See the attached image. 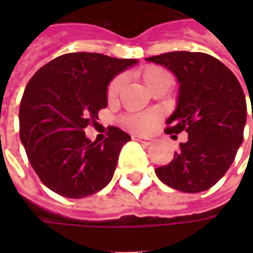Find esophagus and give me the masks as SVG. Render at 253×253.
<instances>
[{"instance_id": "1", "label": "esophagus", "mask_w": 253, "mask_h": 253, "mask_svg": "<svg viewBox=\"0 0 253 253\" xmlns=\"http://www.w3.org/2000/svg\"><path fill=\"white\" fill-rule=\"evenodd\" d=\"M132 139H135V141L141 142L142 145H145V146H149V145H152V139H148V138H142V136H133Z\"/></svg>"}]
</instances>
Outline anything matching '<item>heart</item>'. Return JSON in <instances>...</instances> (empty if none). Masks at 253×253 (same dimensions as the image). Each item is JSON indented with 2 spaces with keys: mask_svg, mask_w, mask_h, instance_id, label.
<instances>
[{
  "mask_svg": "<svg viewBox=\"0 0 253 253\" xmlns=\"http://www.w3.org/2000/svg\"><path fill=\"white\" fill-rule=\"evenodd\" d=\"M138 74H139V77L143 80V83L151 88L152 85L156 83L161 77L166 76L168 72L165 69L159 67V66L148 64V66L142 67ZM121 77L112 79L111 83L108 85V88H107V98H108V101H114L118 97V94L121 91ZM159 117L161 115L158 112H139V114H128V115H124L121 121L131 131L138 132V133H148L149 131H152V128L158 122Z\"/></svg>",
  "mask_w": 253,
  "mask_h": 253,
  "instance_id": "b5f03b06",
  "label": "heart"
}]
</instances>
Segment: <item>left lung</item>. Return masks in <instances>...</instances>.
Masks as SVG:
<instances>
[{
  "mask_svg": "<svg viewBox=\"0 0 253 253\" xmlns=\"http://www.w3.org/2000/svg\"><path fill=\"white\" fill-rule=\"evenodd\" d=\"M146 60L169 69L180 84L177 107L165 132L173 138L189 133L173 161L155 170L156 176L184 193L209 190L227 173L244 141L247 100L238 79L201 52H169Z\"/></svg>",
  "mask_w": 253,
  "mask_h": 253,
  "instance_id": "left-lung-1",
  "label": "left lung"
}]
</instances>
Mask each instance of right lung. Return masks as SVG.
<instances>
[{"mask_svg": "<svg viewBox=\"0 0 253 253\" xmlns=\"http://www.w3.org/2000/svg\"><path fill=\"white\" fill-rule=\"evenodd\" d=\"M135 59L101 53L62 54L41 67L25 88L19 136L31 166L46 187L69 199L95 194L111 181L122 146L131 139L110 126L91 142L84 128L107 107V87Z\"/></svg>", "mask_w": 253, "mask_h": 253, "instance_id": "1", "label": "right lung"}]
</instances>
